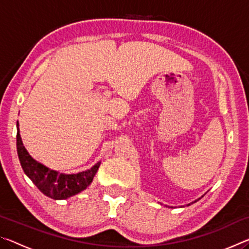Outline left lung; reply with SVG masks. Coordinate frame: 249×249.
Listing matches in <instances>:
<instances>
[{
    "label": "left lung",
    "instance_id": "1",
    "mask_svg": "<svg viewBox=\"0 0 249 249\" xmlns=\"http://www.w3.org/2000/svg\"><path fill=\"white\" fill-rule=\"evenodd\" d=\"M197 201V200H196ZM196 201H195V202H196ZM192 203H193V202H192ZM188 205H190V204H188Z\"/></svg>",
    "mask_w": 249,
    "mask_h": 249
}]
</instances>
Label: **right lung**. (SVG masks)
I'll use <instances>...</instances> for the list:
<instances>
[{"instance_id": "right-lung-1", "label": "right lung", "mask_w": 249, "mask_h": 249, "mask_svg": "<svg viewBox=\"0 0 249 249\" xmlns=\"http://www.w3.org/2000/svg\"><path fill=\"white\" fill-rule=\"evenodd\" d=\"M16 147H18V159L23 170L33 183L39 190L54 200H65L89 187L94 176L98 171L101 161L86 171L78 174H60V172L49 169L41 165L27 153L19 135L18 122V135H16Z\"/></svg>"}]
</instances>
